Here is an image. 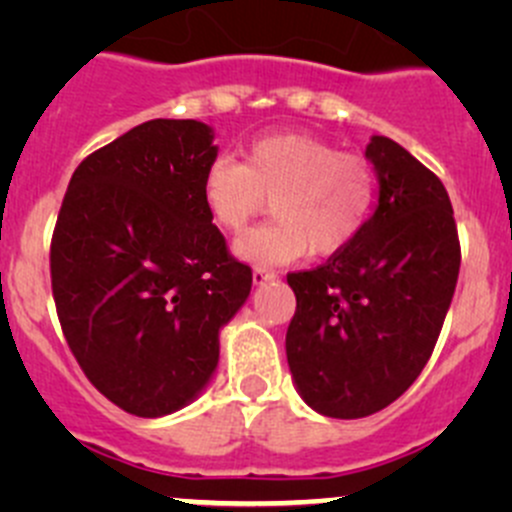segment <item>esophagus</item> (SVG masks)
Here are the masks:
<instances>
[{"label": "esophagus", "mask_w": 512, "mask_h": 512, "mask_svg": "<svg viewBox=\"0 0 512 512\" xmlns=\"http://www.w3.org/2000/svg\"><path fill=\"white\" fill-rule=\"evenodd\" d=\"M275 272L272 270H265V267H255V270H252V282H255L257 287L260 285H265V282H270V280H275Z\"/></svg>", "instance_id": "34e87169"}]
</instances>
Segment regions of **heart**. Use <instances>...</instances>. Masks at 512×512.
Instances as JSON below:
<instances>
[{
    "mask_svg": "<svg viewBox=\"0 0 512 512\" xmlns=\"http://www.w3.org/2000/svg\"><path fill=\"white\" fill-rule=\"evenodd\" d=\"M369 160L342 153L307 133H272L247 146L242 163L210 160L200 198L210 220L240 235L270 200L275 223L252 230L235 252L255 265H287L299 257H332L369 225L376 205Z\"/></svg>",
    "mask_w": 512,
    "mask_h": 512,
    "instance_id": "b5f03b06",
    "label": "heart"
}]
</instances>
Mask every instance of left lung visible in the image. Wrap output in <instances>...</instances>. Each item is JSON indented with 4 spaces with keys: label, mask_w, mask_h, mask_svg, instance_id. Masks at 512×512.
<instances>
[{
    "label": "left lung",
    "mask_w": 512,
    "mask_h": 512,
    "mask_svg": "<svg viewBox=\"0 0 512 512\" xmlns=\"http://www.w3.org/2000/svg\"><path fill=\"white\" fill-rule=\"evenodd\" d=\"M366 160L379 180L369 225L322 267L287 275L289 371L304 404L329 418L371 416L414 384L461 267L441 180L386 136H371Z\"/></svg>",
    "instance_id": "obj_1"
}]
</instances>
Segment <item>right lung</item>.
<instances>
[{
	"mask_svg": "<svg viewBox=\"0 0 512 512\" xmlns=\"http://www.w3.org/2000/svg\"><path fill=\"white\" fill-rule=\"evenodd\" d=\"M208 123L156 118L81 160L51 237L61 329L91 384L143 418L198 399L252 270L200 198L218 158Z\"/></svg>",
	"mask_w": 512,
	"mask_h": 512,
	"instance_id": "obj_1",
	"label": "right lung"
}]
</instances>
